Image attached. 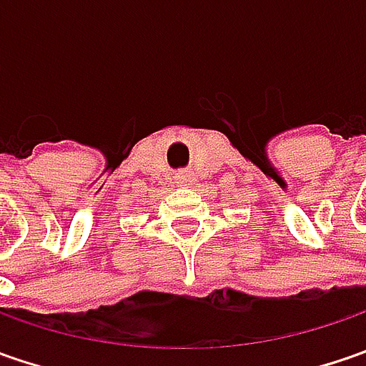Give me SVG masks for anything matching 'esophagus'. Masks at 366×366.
<instances>
[{
    "label": "esophagus",
    "instance_id": "1",
    "mask_svg": "<svg viewBox=\"0 0 366 366\" xmlns=\"http://www.w3.org/2000/svg\"><path fill=\"white\" fill-rule=\"evenodd\" d=\"M175 181L179 187H189L191 183H193V175H191L189 171H181V173H177Z\"/></svg>",
    "mask_w": 366,
    "mask_h": 366
}]
</instances>
